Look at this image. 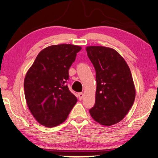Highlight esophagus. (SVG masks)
Instances as JSON below:
<instances>
[{
	"label": "esophagus",
	"instance_id": "esophagus-1",
	"mask_svg": "<svg viewBox=\"0 0 158 158\" xmlns=\"http://www.w3.org/2000/svg\"><path fill=\"white\" fill-rule=\"evenodd\" d=\"M83 97H84V94H83V93H82V92L79 93V94H78V99H79V100H82V98H83Z\"/></svg>",
	"mask_w": 158,
	"mask_h": 158
}]
</instances>
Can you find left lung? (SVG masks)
<instances>
[{
    "label": "left lung",
    "mask_w": 158,
    "mask_h": 158,
    "mask_svg": "<svg viewBox=\"0 0 158 158\" xmlns=\"http://www.w3.org/2000/svg\"><path fill=\"white\" fill-rule=\"evenodd\" d=\"M86 50L96 71L97 81L95 104L89 113L101 125H115L125 117L135 99L130 69L114 49L88 46Z\"/></svg>",
    "instance_id": "left-lung-1"
}]
</instances>
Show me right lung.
Returning a JSON list of instances; mask_svg holds the SVG:
<instances>
[{
    "mask_svg": "<svg viewBox=\"0 0 158 158\" xmlns=\"http://www.w3.org/2000/svg\"><path fill=\"white\" fill-rule=\"evenodd\" d=\"M81 47L51 45L40 52L26 74L24 87L28 109L40 125L49 127L66 120L77 98L66 81L69 70Z\"/></svg>",
    "mask_w": 158,
    "mask_h": 158,
    "instance_id": "add662e5",
    "label": "right lung"
}]
</instances>
